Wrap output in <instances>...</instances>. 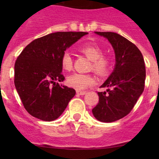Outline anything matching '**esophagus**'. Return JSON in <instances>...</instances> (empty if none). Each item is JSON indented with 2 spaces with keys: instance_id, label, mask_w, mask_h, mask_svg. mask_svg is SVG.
<instances>
[{
  "instance_id": "34e87169",
  "label": "esophagus",
  "mask_w": 159,
  "mask_h": 159,
  "mask_svg": "<svg viewBox=\"0 0 159 159\" xmlns=\"http://www.w3.org/2000/svg\"><path fill=\"white\" fill-rule=\"evenodd\" d=\"M76 93L80 95H84L87 93V92H85V91H80V90H77Z\"/></svg>"
}]
</instances>
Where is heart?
I'll list each match as a JSON object with an SVG mask.
<instances>
[{
    "label": "heart",
    "instance_id": "obj_1",
    "mask_svg": "<svg viewBox=\"0 0 159 159\" xmlns=\"http://www.w3.org/2000/svg\"><path fill=\"white\" fill-rule=\"evenodd\" d=\"M81 53L92 60L91 69L100 77H105L109 74L111 68V59L102 55V49L93 42H88L79 47ZM72 59L68 52H64L60 59V65L63 70L70 71L72 68ZM95 80L91 74L75 73L67 79V84L77 90H84L94 85Z\"/></svg>",
    "mask_w": 159,
    "mask_h": 159
}]
</instances>
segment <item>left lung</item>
Listing matches in <instances>:
<instances>
[{
    "instance_id": "obj_1",
    "label": "left lung",
    "mask_w": 159,
    "mask_h": 159,
    "mask_svg": "<svg viewBox=\"0 0 159 159\" xmlns=\"http://www.w3.org/2000/svg\"><path fill=\"white\" fill-rule=\"evenodd\" d=\"M106 37L116 53V67L101 88L107 93L98 92L99 102L92 109L95 119L112 123L127 116L145 87L146 67L141 52L134 43L111 32H95Z\"/></svg>"
}]
</instances>
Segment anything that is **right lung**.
<instances>
[{"instance_id": "obj_1", "label": "right lung", "mask_w": 159, "mask_h": 159, "mask_svg": "<svg viewBox=\"0 0 159 159\" xmlns=\"http://www.w3.org/2000/svg\"><path fill=\"white\" fill-rule=\"evenodd\" d=\"M88 32H57L37 38L24 48L14 67V84L24 107L31 116L53 121L75 95L64 80L60 59L64 51Z\"/></svg>"}]
</instances>
